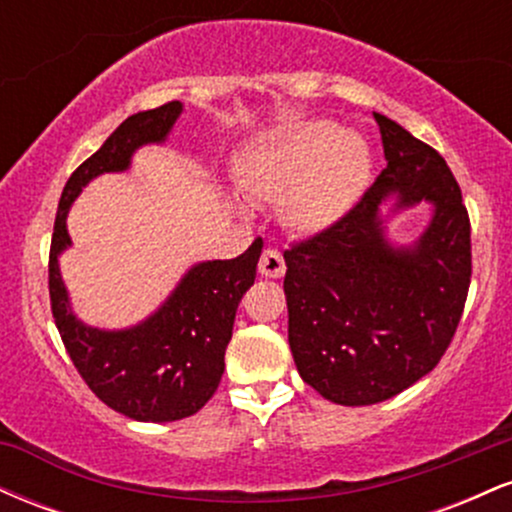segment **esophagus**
<instances>
[{
    "instance_id": "esophagus-1",
    "label": "esophagus",
    "mask_w": 512,
    "mask_h": 512,
    "mask_svg": "<svg viewBox=\"0 0 512 512\" xmlns=\"http://www.w3.org/2000/svg\"><path fill=\"white\" fill-rule=\"evenodd\" d=\"M284 272H286L284 255H281L276 248L264 250L260 257V274L269 276V279H279V276H284Z\"/></svg>"
}]
</instances>
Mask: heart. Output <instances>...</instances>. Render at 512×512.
Listing matches in <instances>:
<instances>
[{"mask_svg": "<svg viewBox=\"0 0 512 512\" xmlns=\"http://www.w3.org/2000/svg\"><path fill=\"white\" fill-rule=\"evenodd\" d=\"M370 170L368 146L332 122H301L267 139L245 163L257 197L286 192L293 226L315 231L337 221L363 192Z\"/></svg>", "mask_w": 512, "mask_h": 512, "instance_id": "1", "label": "heart"}]
</instances>
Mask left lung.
<instances>
[{"label":"left lung","instance_id":"1","mask_svg":"<svg viewBox=\"0 0 512 512\" xmlns=\"http://www.w3.org/2000/svg\"><path fill=\"white\" fill-rule=\"evenodd\" d=\"M387 166L363 197L284 252L289 344L298 373L334 404L399 395L438 366L455 337L472 279V226L455 175L433 146L373 113ZM426 198L437 207L411 249H392L377 207Z\"/></svg>","mask_w":512,"mask_h":512}]
</instances>
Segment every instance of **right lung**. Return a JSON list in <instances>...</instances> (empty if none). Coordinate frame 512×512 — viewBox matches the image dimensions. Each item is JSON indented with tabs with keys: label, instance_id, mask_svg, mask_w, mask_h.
I'll list each match as a JSON object with an SVG mask.
<instances>
[{
	"label": "right lung",
	"instance_id": "add662e5",
	"mask_svg": "<svg viewBox=\"0 0 512 512\" xmlns=\"http://www.w3.org/2000/svg\"><path fill=\"white\" fill-rule=\"evenodd\" d=\"M182 105L170 101L127 117L64 185L50 243V308L74 368L91 392L137 421H178L197 414L214 397L223 375V356L243 293L255 284L262 238L236 260H214L192 267L173 296L142 325L122 332L86 327L69 308L57 255L72 240L67 211L88 180L117 173L142 144L163 142Z\"/></svg>",
	"mask_w": 512,
	"mask_h": 512
}]
</instances>
